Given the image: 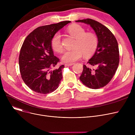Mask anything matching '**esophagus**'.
<instances>
[{
	"mask_svg": "<svg viewBox=\"0 0 135 135\" xmlns=\"http://www.w3.org/2000/svg\"><path fill=\"white\" fill-rule=\"evenodd\" d=\"M73 65V63H70V64H65V67H68V66H72Z\"/></svg>",
	"mask_w": 135,
	"mask_h": 135,
	"instance_id": "1",
	"label": "esophagus"
}]
</instances>
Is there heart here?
<instances>
[{"instance_id": "obj_1", "label": "heart", "mask_w": 135, "mask_h": 135, "mask_svg": "<svg viewBox=\"0 0 135 135\" xmlns=\"http://www.w3.org/2000/svg\"><path fill=\"white\" fill-rule=\"evenodd\" d=\"M68 32L76 39L73 47L71 50L64 52L62 56V61L67 63H73L79 60L83 55L89 57L96 51L98 45V39L97 35L92 32L86 33V30L79 25H72L68 27ZM51 45L54 51L61 52L63 45L61 35L56 33L52 38Z\"/></svg>"}]
</instances>
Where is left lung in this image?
<instances>
[{
  "mask_svg": "<svg viewBox=\"0 0 135 135\" xmlns=\"http://www.w3.org/2000/svg\"><path fill=\"white\" fill-rule=\"evenodd\" d=\"M89 25L96 33L98 45L94 56L88 63L96 68L83 65L79 78L86 86L93 89L104 87L114 75L119 63V52L117 40L108 28L90 18L75 21Z\"/></svg>",
  "mask_w": 135,
  "mask_h": 135,
  "instance_id": "8db88e82",
  "label": "left lung"
}]
</instances>
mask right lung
I'll return each instance as SVG.
<instances>
[{
	"label": "right lung",
	"instance_id": "right-lung-1",
	"mask_svg": "<svg viewBox=\"0 0 135 135\" xmlns=\"http://www.w3.org/2000/svg\"><path fill=\"white\" fill-rule=\"evenodd\" d=\"M70 22L66 21L39 27L23 41L18 61L21 77L27 85L37 93L49 94L59 86L65 66L50 70L60 61L54 55L51 41L54 35Z\"/></svg>",
	"mask_w": 135,
	"mask_h": 135
}]
</instances>
